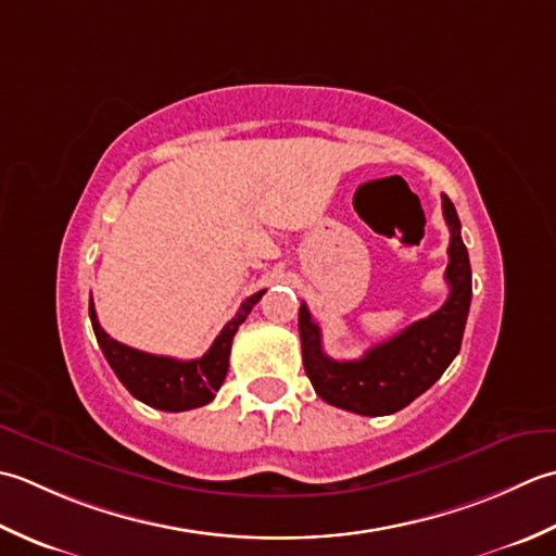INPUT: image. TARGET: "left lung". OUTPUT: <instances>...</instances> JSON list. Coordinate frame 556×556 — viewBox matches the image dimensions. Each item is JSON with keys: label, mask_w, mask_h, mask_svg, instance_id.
<instances>
[{"label": "left lung", "mask_w": 556, "mask_h": 556, "mask_svg": "<svg viewBox=\"0 0 556 556\" xmlns=\"http://www.w3.org/2000/svg\"><path fill=\"white\" fill-rule=\"evenodd\" d=\"M441 208L451 230L448 300L427 319L369 348L359 359H331L321 348L319 326L302 302L298 328L304 371L326 403L369 417L399 413L432 387L458 355L472 298V274L458 213L446 194H441Z\"/></svg>", "instance_id": "left-lung-1"}]
</instances>
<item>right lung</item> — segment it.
<instances>
[{
	"instance_id": "1",
	"label": "right lung",
	"mask_w": 556,
	"mask_h": 556,
	"mask_svg": "<svg viewBox=\"0 0 556 556\" xmlns=\"http://www.w3.org/2000/svg\"><path fill=\"white\" fill-rule=\"evenodd\" d=\"M266 290L254 292L252 298L242 302L240 312L223 326V331L215 338L208 353L197 359H175L163 355L141 353V350L117 343L110 338L98 321V314L90 300V324L98 338V345L103 350L108 365L117 374V379L127 387V391L141 403L157 407L167 413H182L191 407H201L215 399V393L223 387L225 374L230 367V348L237 328L252 312L254 304L262 300Z\"/></svg>"
}]
</instances>
